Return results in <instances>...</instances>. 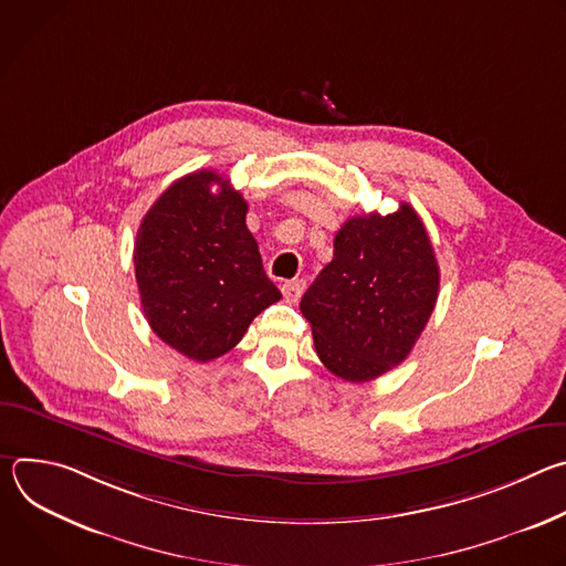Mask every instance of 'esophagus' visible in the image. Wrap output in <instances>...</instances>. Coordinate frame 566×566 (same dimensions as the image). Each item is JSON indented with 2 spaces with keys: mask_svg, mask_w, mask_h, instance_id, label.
<instances>
[{
  "mask_svg": "<svg viewBox=\"0 0 566 566\" xmlns=\"http://www.w3.org/2000/svg\"><path fill=\"white\" fill-rule=\"evenodd\" d=\"M304 286H306L304 280H289V282H284V284H282L284 300H286V302H297L300 295L304 293Z\"/></svg>",
  "mask_w": 566,
  "mask_h": 566,
  "instance_id": "obj_1",
  "label": "esophagus"
}]
</instances>
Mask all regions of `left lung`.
<instances>
[{
  "label": "left lung",
  "instance_id": "left-lung-1",
  "mask_svg": "<svg viewBox=\"0 0 566 566\" xmlns=\"http://www.w3.org/2000/svg\"><path fill=\"white\" fill-rule=\"evenodd\" d=\"M439 295V264L410 203L358 214L334 239V260L300 302L317 358L332 374L365 382L400 365L417 345Z\"/></svg>",
  "mask_w": 566,
  "mask_h": 566
}]
</instances>
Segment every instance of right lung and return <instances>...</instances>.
Masks as SVG:
<instances>
[{"instance_id": "obj_1", "label": "right lung", "mask_w": 566, "mask_h": 566, "mask_svg": "<svg viewBox=\"0 0 566 566\" xmlns=\"http://www.w3.org/2000/svg\"><path fill=\"white\" fill-rule=\"evenodd\" d=\"M220 188L211 192V186ZM249 203L214 170L175 181L134 241L140 306L151 332L195 363L230 352L282 293L247 226Z\"/></svg>"}]
</instances>
